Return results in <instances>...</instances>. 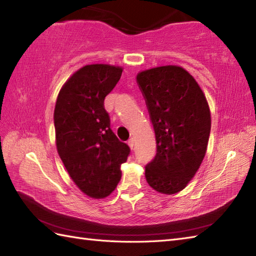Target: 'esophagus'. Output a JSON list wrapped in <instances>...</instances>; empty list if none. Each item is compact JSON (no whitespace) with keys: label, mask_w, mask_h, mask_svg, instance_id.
<instances>
[{"label":"esophagus","mask_w":256,"mask_h":256,"mask_svg":"<svg viewBox=\"0 0 256 256\" xmlns=\"http://www.w3.org/2000/svg\"><path fill=\"white\" fill-rule=\"evenodd\" d=\"M128 146H130V148H131V150H133V148H134V140H133V138H131V140H128Z\"/></svg>","instance_id":"esophagus-1"}]
</instances>
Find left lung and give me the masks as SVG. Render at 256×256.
<instances>
[{"label":"left lung","mask_w":256,"mask_h":256,"mask_svg":"<svg viewBox=\"0 0 256 256\" xmlns=\"http://www.w3.org/2000/svg\"><path fill=\"white\" fill-rule=\"evenodd\" d=\"M156 138V155L145 177L156 192H180L201 165L208 146L211 118L197 81L178 66L145 70L136 77Z\"/></svg>","instance_id":"obj_1"}]
</instances>
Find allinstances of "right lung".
<instances>
[{"mask_svg":"<svg viewBox=\"0 0 256 256\" xmlns=\"http://www.w3.org/2000/svg\"><path fill=\"white\" fill-rule=\"evenodd\" d=\"M122 68L96 64L76 72L59 92L54 124L58 154L81 192L100 199L121 179L120 167L130 155L110 128L106 96L122 74Z\"/></svg>","mask_w":256,"mask_h":256,"instance_id":"add662e5","label":"right lung"}]
</instances>
